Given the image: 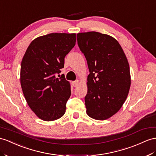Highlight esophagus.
<instances>
[{
    "instance_id": "esophagus-1",
    "label": "esophagus",
    "mask_w": 156,
    "mask_h": 156,
    "mask_svg": "<svg viewBox=\"0 0 156 156\" xmlns=\"http://www.w3.org/2000/svg\"><path fill=\"white\" fill-rule=\"evenodd\" d=\"M73 86H74V87H77L78 86V84H79V80H75V81H73Z\"/></svg>"
}]
</instances>
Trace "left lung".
Here are the masks:
<instances>
[{"instance_id":"8db88e82","label":"left lung","mask_w":156,"mask_h":156,"mask_svg":"<svg viewBox=\"0 0 156 156\" xmlns=\"http://www.w3.org/2000/svg\"><path fill=\"white\" fill-rule=\"evenodd\" d=\"M77 41L90 71L86 113L96 120L109 119L121 108L129 92L130 74L126 55L117 40L106 34L79 33Z\"/></svg>"}]
</instances>
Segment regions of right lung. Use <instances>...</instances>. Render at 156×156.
Returning <instances> with one entry per match:
<instances>
[{"label":"right lung","mask_w":156,"mask_h":156,"mask_svg":"<svg viewBox=\"0 0 156 156\" xmlns=\"http://www.w3.org/2000/svg\"><path fill=\"white\" fill-rule=\"evenodd\" d=\"M76 44L75 34L53 33L31 41L21 63L20 83L29 107L43 121L62 117L71 95L64 76L65 57Z\"/></svg>","instance_id":"add662e5"}]
</instances>
